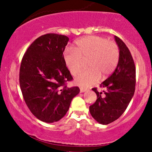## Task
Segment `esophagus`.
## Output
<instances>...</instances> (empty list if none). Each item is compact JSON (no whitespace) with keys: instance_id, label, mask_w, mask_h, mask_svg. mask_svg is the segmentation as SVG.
<instances>
[{"instance_id":"34e87169","label":"esophagus","mask_w":152,"mask_h":152,"mask_svg":"<svg viewBox=\"0 0 152 152\" xmlns=\"http://www.w3.org/2000/svg\"><path fill=\"white\" fill-rule=\"evenodd\" d=\"M88 90V89L87 88H80V93H85V92Z\"/></svg>"}]
</instances>
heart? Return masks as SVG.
Instances as JSON below:
<instances>
[{"mask_svg": "<svg viewBox=\"0 0 152 152\" xmlns=\"http://www.w3.org/2000/svg\"><path fill=\"white\" fill-rule=\"evenodd\" d=\"M65 65L72 75L78 74L84 67V62L88 59L89 69L75 79V83L87 87L99 80L101 74L110 75L115 69L119 59V49L113 41L98 36H87L75 42L74 48H69L63 53Z\"/></svg>", "mask_w": 152, "mask_h": 152, "instance_id": "b5f03b06", "label": "heart"}]
</instances>
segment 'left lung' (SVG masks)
I'll use <instances>...</instances> for the list:
<instances>
[{
    "label": "left lung",
    "mask_w": 152,
    "mask_h": 152,
    "mask_svg": "<svg viewBox=\"0 0 152 152\" xmlns=\"http://www.w3.org/2000/svg\"><path fill=\"white\" fill-rule=\"evenodd\" d=\"M115 39L119 49L118 63L113 74L101 84L105 90L98 92L97 99L90 106V113L99 124L107 125L121 117L132 99L135 90L136 72L134 60L126 44L118 37Z\"/></svg>",
    "instance_id": "1"
}]
</instances>
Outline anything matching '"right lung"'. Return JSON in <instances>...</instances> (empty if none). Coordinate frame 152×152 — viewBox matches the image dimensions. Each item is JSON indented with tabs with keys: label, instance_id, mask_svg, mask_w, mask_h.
I'll return each instance as SVG.
<instances>
[{
	"label": "right lung",
	"instance_id": "right-lung-1",
	"mask_svg": "<svg viewBox=\"0 0 152 152\" xmlns=\"http://www.w3.org/2000/svg\"><path fill=\"white\" fill-rule=\"evenodd\" d=\"M68 41L65 35H42L31 44L21 62L19 80L23 99L32 114L45 123L62 118L80 92L78 87L65 85L73 79L63 59Z\"/></svg>",
	"mask_w": 152,
	"mask_h": 152
}]
</instances>
